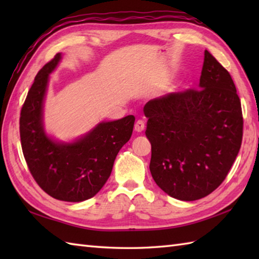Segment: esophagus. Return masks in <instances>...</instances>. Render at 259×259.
<instances>
[{"mask_svg": "<svg viewBox=\"0 0 259 259\" xmlns=\"http://www.w3.org/2000/svg\"><path fill=\"white\" fill-rule=\"evenodd\" d=\"M146 128V124L142 120H138L135 124V130L137 131V133H142V131L145 130Z\"/></svg>", "mask_w": 259, "mask_h": 259, "instance_id": "esophagus-1", "label": "esophagus"}]
</instances>
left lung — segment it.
<instances>
[{
  "label": "left lung",
  "mask_w": 259,
  "mask_h": 259,
  "mask_svg": "<svg viewBox=\"0 0 259 259\" xmlns=\"http://www.w3.org/2000/svg\"><path fill=\"white\" fill-rule=\"evenodd\" d=\"M150 172L170 197L194 201L226 178L243 139V113L228 71L205 51L198 90L155 98L144 108Z\"/></svg>",
  "instance_id": "1"
}]
</instances>
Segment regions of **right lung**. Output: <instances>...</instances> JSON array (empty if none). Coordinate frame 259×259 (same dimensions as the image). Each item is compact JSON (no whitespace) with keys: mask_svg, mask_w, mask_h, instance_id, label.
Wrapping results in <instances>:
<instances>
[{"mask_svg":"<svg viewBox=\"0 0 259 259\" xmlns=\"http://www.w3.org/2000/svg\"><path fill=\"white\" fill-rule=\"evenodd\" d=\"M58 53L36 74L21 110L20 137L27 167L37 185L59 200L80 202L107 183L119 150L133 135L135 117L102 121L73 141L46 133L43 107L50 74L61 61Z\"/></svg>","mask_w":259,"mask_h":259,"instance_id":"right-lung-1","label":"right lung"}]
</instances>
